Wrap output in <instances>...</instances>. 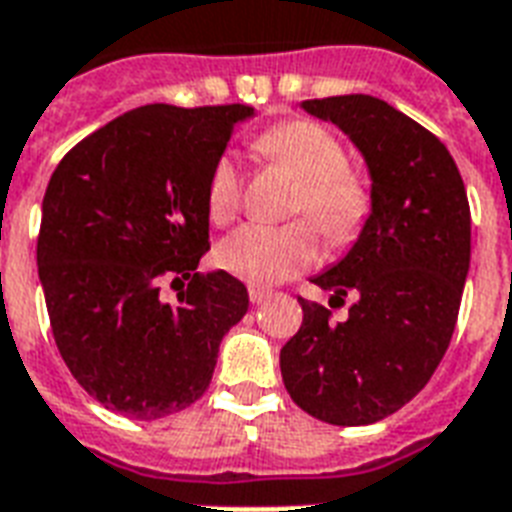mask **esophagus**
<instances>
[{"label": "esophagus", "instance_id": "obj_1", "mask_svg": "<svg viewBox=\"0 0 512 512\" xmlns=\"http://www.w3.org/2000/svg\"><path fill=\"white\" fill-rule=\"evenodd\" d=\"M271 295L273 292L265 290V287H249V300H252V306H260V303H265Z\"/></svg>", "mask_w": 512, "mask_h": 512}]
</instances>
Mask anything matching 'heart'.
I'll use <instances>...</instances> for the list:
<instances>
[{
    "label": "heart",
    "mask_w": 512,
    "mask_h": 512,
    "mask_svg": "<svg viewBox=\"0 0 512 512\" xmlns=\"http://www.w3.org/2000/svg\"><path fill=\"white\" fill-rule=\"evenodd\" d=\"M255 152L298 182L290 198L292 217L314 221L333 247H349L360 239L373 214V187L360 171L346 166V147L330 128L311 117H290L257 136ZM239 206V169L230 158H220L206 185L209 217L222 225L239 214ZM313 226L298 220L279 228H239L217 247V263L252 287L287 282L319 260Z\"/></svg>",
    "instance_id": "obj_1"
}]
</instances>
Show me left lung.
<instances>
[{"label": "left lung", "mask_w": 512, "mask_h": 512, "mask_svg": "<svg viewBox=\"0 0 512 512\" xmlns=\"http://www.w3.org/2000/svg\"><path fill=\"white\" fill-rule=\"evenodd\" d=\"M360 147L373 214L341 263L314 279L343 303L346 322L298 298L303 325L282 349L292 403L327 424L386 419L427 386L454 335L470 268V204L438 136L373 96L308 99Z\"/></svg>", "instance_id": "obj_1"}]
</instances>
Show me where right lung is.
<instances>
[{
    "label": "right lung",
    "instance_id": "1",
    "mask_svg": "<svg viewBox=\"0 0 512 512\" xmlns=\"http://www.w3.org/2000/svg\"><path fill=\"white\" fill-rule=\"evenodd\" d=\"M249 104H147L66 152L42 201L39 282L53 338L104 408L155 421L201 400L247 287L198 273L206 185ZM169 283L174 304L162 298Z\"/></svg>",
    "mask_w": 512,
    "mask_h": 512
}]
</instances>
